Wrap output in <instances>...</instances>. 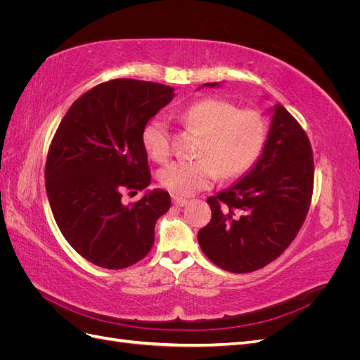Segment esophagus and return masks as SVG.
I'll return each mask as SVG.
<instances>
[{"instance_id":"esophagus-1","label":"esophagus","mask_w":360,"mask_h":360,"mask_svg":"<svg viewBox=\"0 0 360 360\" xmlns=\"http://www.w3.org/2000/svg\"><path fill=\"white\" fill-rule=\"evenodd\" d=\"M172 202L176 204L177 207H184L188 204L186 198H181V197H176V195H172Z\"/></svg>"}]
</instances>
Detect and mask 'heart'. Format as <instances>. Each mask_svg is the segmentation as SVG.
Returning a JSON list of instances; mask_svg holds the SVG:
<instances>
[{
	"label": "heart",
	"instance_id": "1",
	"mask_svg": "<svg viewBox=\"0 0 360 360\" xmlns=\"http://www.w3.org/2000/svg\"><path fill=\"white\" fill-rule=\"evenodd\" d=\"M179 120L202 135L197 160H176L162 168L159 181L176 197H189L210 188L219 177L243 174L259 155L266 139V122L255 110H238L224 99H202L179 112ZM147 153L158 162L171 155L169 127L160 118L143 132Z\"/></svg>",
	"mask_w": 360,
	"mask_h": 360
}]
</instances>
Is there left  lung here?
<instances>
[{
	"label": "left lung",
	"mask_w": 360,
	"mask_h": 360,
	"mask_svg": "<svg viewBox=\"0 0 360 360\" xmlns=\"http://www.w3.org/2000/svg\"><path fill=\"white\" fill-rule=\"evenodd\" d=\"M202 86H221V82ZM263 150L242 179L207 200L212 221L198 243L212 263L248 274L276 259L299 233L314 186L312 150L307 134L284 106L269 110Z\"/></svg>",
	"instance_id": "left-lung-1"
}]
</instances>
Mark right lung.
Segmentation results:
<instances>
[{
    "instance_id": "add662e5",
    "label": "right lung",
    "mask_w": 360,
    "mask_h": 360,
    "mask_svg": "<svg viewBox=\"0 0 360 360\" xmlns=\"http://www.w3.org/2000/svg\"><path fill=\"white\" fill-rule=\"evenodd\" d=\"M174 96L172 86L156 82H103L72 103L52 139L45 169L52 214L69 245L96 266L129 267L155 243L169 193L148 189L124 204L122 192L148 188L143 132Z\"/></svg>"
}]
</instances>
